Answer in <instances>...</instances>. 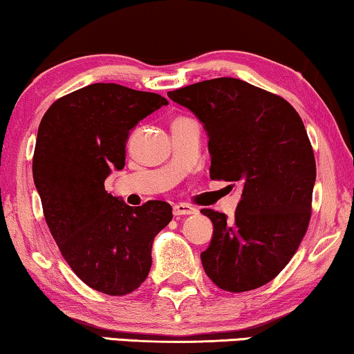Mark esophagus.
Listing matches in <instances>:
<instances>
[{"instance_id":"esophagus-1","label":"esophagus","mask_w":354,"mask_h":354,"mask_svg":"<svg viewBox=\"0 0 354 354\" xmlns=\"http://www.w3.org/2000/svg\"><path fill=\"white\" fill-rule=\"evenodd\" d=\"M172 212L174 216H187V214H195L196 209L195 207H192L190 205H187V203H178L172 207Z\"/></svg>"}]
</instances>
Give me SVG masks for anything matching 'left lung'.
Returning a JSON list of instances; mask_svg holds the SVG:
<instances>
[{
    "mask_svg": "<svg viewBox=\"0 0 354 354\" xmlns=\"http://www.w3.org/2000/svg\"><path fill=\"white\" fill-rule=\"evenodd\" d=\"M167 96L205 127L211 178L241 187L234 219L201 209L214 225L205 272L225 292L263 287L297 253L311 219L316 161L303 120L288 101L232 77Z\"/></svg>",
    "mask_w": 354,
    "mask_h": 354,
    "instance_id": "1",
    "label": "left lung"
}]
</instances>
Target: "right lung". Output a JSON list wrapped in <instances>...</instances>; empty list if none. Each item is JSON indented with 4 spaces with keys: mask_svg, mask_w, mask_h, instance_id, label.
<instances>
[{
    "mask_svg": "<svg viewBox=\"0 0 354 354\" xmlns=\"http://www.w3.org/2000/svg\"><path fill=\"white\" fill-rule=\"evenodd\" d=\"M169 101L118 84H91L43 115L33 182L53 239L77 277L101 293H132L151 269L153 240L172 219L166 201L125 205L104 180L125 166L130 130Z\"/></svg>",
    "mask_w": 354,
    "mask_h": 354,
    "instance_id": "1",
    "label": "right lung"
}]
</instances>
